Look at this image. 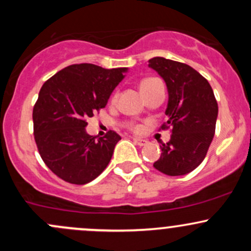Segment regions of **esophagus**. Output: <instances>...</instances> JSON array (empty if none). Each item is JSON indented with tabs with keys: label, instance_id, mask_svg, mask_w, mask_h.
<instances>
[{
	"label": "esophagus",
	"instance_id": "esophagus-1",
	"mask_svg": "<svg viewBox=\"0 0 251 251\" xmlns=\"http://www.w3.org/2000/svg\"><path fill=\"white\" fill-rule=\"evenodd\" d=\"M133 142H135L136 144H138V146H146L147 144V141L146 140H142V138H138V137H135L133 138Z\"/></svg>",
	"mask_w": 251,
	"mask_h": 251
}]
</instances>
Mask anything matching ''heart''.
Instances as JSON below:
<instances>
[{
  "instance_id": "b5f03b06",
  "label": "heart",
  "mask_w": 251,
  "mask_h": 251,
  "mask_svg": "<svg viewBox=\"0 0 251 251\" xmlns=\"http://www.w3.org/2000/svg\"><path fill=\"white\" fill-rule=\"evenodd\" d=\"M154 81H155V78H153V77H151V78H144V80H142L141 83H140L141 91L144 90V88H146V87H148V86L151 85V83H153ZM135 130H138V127H135Z\"/></svg>"
}]
</instances>
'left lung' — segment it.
I'll return each mask as SVG.
<instances>
[{
  "instance_id": "obj_1",
  "label": "left lung",
  "mask_w": 251,
  "mask_h": 251,
  "mask_svg": "<svg viewBox=\"0 0 251 251\" xmlns=\"http://www.w3.org/2000/svg\"><path fill=\"white\" fill-rule=\"evenodd\" d=\"M148 67L168 87V121L161 128L173 127L170 141L161 143L160 158L153 166L169 176H182L198 168L206 155L219 114L216 98L206 78L184 63L154 57Z\"/></svg>"
}]
</instances>
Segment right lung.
Listing matches in <instances>:
<instances>
[{"mask_svg":"<svg viewBox=\"0 0 251 251\" xmlns=\"http://www.w3.org/2000/svg\"><path fill=\"white\" fill-rule=\"evenodd\" d=\"M127 68L104 69L73 64L48 78L32 110L34 136L47 168L73 184H86L104 171L121 140L114 131L104 137L86 132L87 119L107 105Z\"/></svg>","mask_w":251,"mask_h":251,"instance_id":"obj_1","label":"right lung"}]
</instances>
